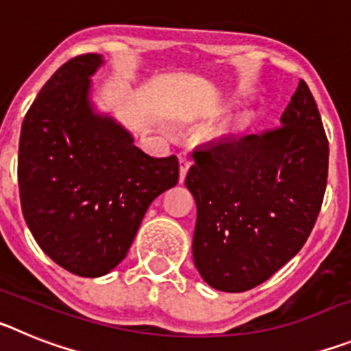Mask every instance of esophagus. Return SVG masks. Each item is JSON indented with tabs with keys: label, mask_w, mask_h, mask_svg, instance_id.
Returning <instances> with one entry per match:
<instances>
[{
	"label": "esophagus",
	"mask_w": 351,
	"mask_h": 351,
	"mask_svg": "<svg viewBox=\"0 0 351 351\" xmlns=\"http://www.w3.org/2000/svg\"><path fill=\"white\" fill-rule=\"evenodd\" d=\"M191 167V160L188 154H179V181L184 182L186 179V173H188V170H190Z\"/></svg>",
	"instance_id": "esophagus-1"
}]
</instances>
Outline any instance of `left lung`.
Masks as SVG:
<instances>
[{
  "label": "left lung",
  "instance_id": "obj_1",
  "mask_svg": "<svg viewBox=\"0 0 351 351\" xmlns=\"http://www.w3.org/2000/svg\"><path fill=\"white\" fill-rule=\"evenodd\" d=\"M193 160L195 267L216 290L258 287L299 253L324 202L328 141L308 84L278 128L210 142Z\"/></svg>",
  "mask_w": 351,
  "mask_h": 351
}]
</instances>
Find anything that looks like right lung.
I'll list each match as a JSON object with an SVG mask.
<instances>
[{
	"instance_id": "right-lung-1",
	"label": "right lung",
	"mask_w": 351,
	"mask_h": 351,
	"mask_svg": "<svg viewBox=\"0 0 351 351\" xmlns=\"http://www.w3.org/2000/svg\"><path fill=\"white\" fill-rule=\"evenodd\" d=\"M100 54L66 61L27 110L19 141L21 207L58 265L98 278L125 258L145 210L178 184V156L153 158L108 116L95 114L91 79Z\"/></svg>"
}]
</instances>
